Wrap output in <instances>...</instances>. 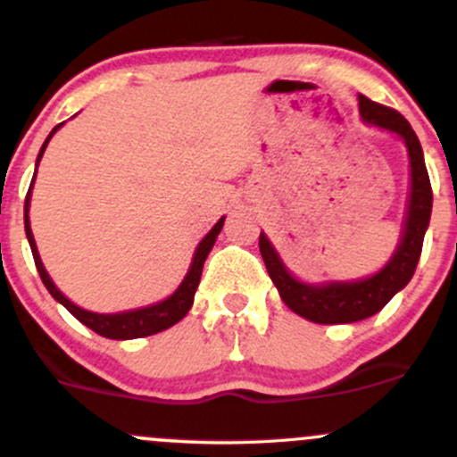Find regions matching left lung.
Instances as JSON below:
<instances>
[{
  "instance_id": "obj_1",
  "label": "left lung",
  "mask_w": 457,
  "mask_h": 457,
  "mask_svg": "<svg viewBox=\"0 0 457 457\" xmlns=\"http://www.w3.org/2000/svg\"><path fill=\"white\" fill-rule=\"evenodd\" d=\"M358 105H361L362 121L403 137L407 143L409 161H411V195H409L407 220H404L400 245L391 261L370 278L352 280V283L307 285L289 274L265 234L261 232L258 237V247H261L267 274L274 280L285 305L296 312L298 316L312 322H320V325L356 322L378 314L411 280L418 261H420L428 219H431V181H428L425 156H422L420 141H418L413 128L398 110L376 104L365 95L358 96Z\"/></svg>"
}]
</instances>
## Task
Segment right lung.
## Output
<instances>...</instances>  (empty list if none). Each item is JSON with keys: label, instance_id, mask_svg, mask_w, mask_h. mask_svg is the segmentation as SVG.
I'll list each match as a JSON object with an SVG mask.
<instances>
[{"label": "right lung", "instance_id": "1", "mask_svg": "<svg viewBox=\"0 0 457 457\" xmlns=\"http://www.w3.org/2000/svg\"><path fill=\"white\" fill-rule=\"evenodd\" d=\"M59 128H62V123H59V126H54L53 132L48 135V139L44 141V145H41V150H39V156H37V163L41 161V154H44L46 145H48V141L53 139V135L59 130ZM30 190H32V183H30ZM30 190H29V195H26V203H24V225H26V237H29L30 250H32V258H35L37 271H39L46 289L53 294L54 301L62 303V305L66 307V310L71 312L77 320H81L86 327H90V329L96 331L99 336H105V338L130 340V338H143V336L159 334V331L177 325V322L181 320L187 312H190L192 303H195V292H196V287H199L203 262H205L212 245H214L216 237H219L220 228H223L225 216L214 225V228L210 229V232H207V237L199 243V247H196V252H195V258H192L190 271H187L186 278H183V283L179 285V289L172 294V296L165 298V301H161V303H156V305L141 307V310L121 312V314H95V312H86V310H81V307H77L75 303L68 301V298L63 296L57 287H54V283L50 280L48 271L44 270V262H41L39 252H37V245H35V238H32V232H30V219H29Z\"/></svg>", "mask_w": 457, "mask_h": 457}]
</instances>
